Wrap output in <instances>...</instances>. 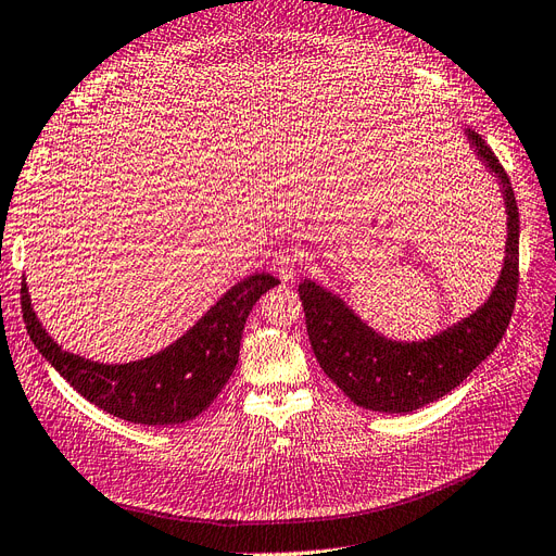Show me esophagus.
<instances>
[{
  "mask_svg": "<svg viewBox=\"0 0 556 556\" xmlns=\"http://www.w3.org/2000/svg\"><path fill=\"white\" fill-rule=\"evenodd\" d=\"M271 268L282 282H294L296 280V255H292L290 250L276 252Z\"/></svg>",
  "mask_w": 556,
  "mask_h": 556,
  "instance_id": "obj_1",
  "label": "esophagus"
}]
</instances>
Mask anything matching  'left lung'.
Here are the masks:
<instances>
[{"label":"left lung","mask_w":556,"mask_h":556,"mask_svg":"<svg viewBox=\"0 0 556 556\" xmlns=\"http://www.w3.org/2000/svg\"><path fill=\"white\" fill-rule=\"evenodd\" d=\"M466 139L496 180L506 204V257L492 294L473 313L419 341L368 327L345 301L311 278L299 285L311 348L323 371L359 408L406 415L450 394L492 355L508 329L519 282V213L508 174L473 129Z\"/></svg>","instance_id":"left-lung-1"}]
</instances>
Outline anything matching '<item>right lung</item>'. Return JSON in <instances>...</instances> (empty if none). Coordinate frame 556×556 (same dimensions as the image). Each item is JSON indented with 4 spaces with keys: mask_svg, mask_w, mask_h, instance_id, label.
Instances as JSON below:
<instances>
[{
    "mask_svg": "<svg viewBox=\"0 0 556 556\" xmlns=\"http://www.w3.org/2000/svg\"><path fill=\"white\" fill-rule=\"evenodd\" d=\"M278 282L271 274L243 278L172 345L125 364L92 362L64 350L41 327L25 280L21 294L31 343L80 396L127 422L166 427L190 422L220 394L239 362L248 313Z\"/></svg>",
    "mask_w": 556,
    "mask_h": 556,
    "instance_id": "1",
    "label": "right lung"
}]
</instances>
